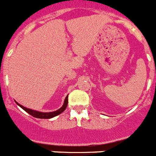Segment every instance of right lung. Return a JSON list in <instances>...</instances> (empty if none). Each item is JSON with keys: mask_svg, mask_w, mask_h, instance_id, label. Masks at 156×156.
<instances>
[{"mask_svg": "<svg viewBox=\"0 0 156 156\" xmlns=\"http://www.w3.org/2000/svg\"><path fill=\"white\" fill-rule=\"evenodd\" d=\"M16 104L18 105H19L23 109H24L25 111L28 112L30 115H31L32 116L36 117V118H39V119H50V118H52V117H55L56 115H59V114H61L62 112H64V110L66 109V107H67V105H68V95L66 96V99H65L64 101V105H62L61 108H59L58 110L55 112H37L35 111V110H32L30 109V108H25L24 106L21 105H19V103L16 102Z\"/></svg>", "mask_w": 156, "mask_h": 156, "instance_id": "add662e5", "label": "right lung"}]
</instances>
